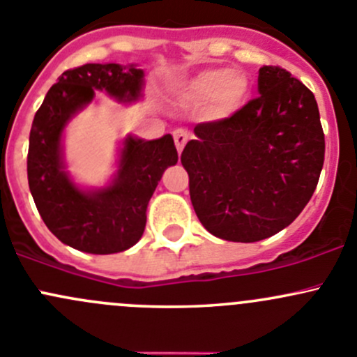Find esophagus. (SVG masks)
Returning a JSON list of instances; mask_svg holds the SVG:
<instances>
[{
  "label": "esophagus",
  "mask_w": 357,
  "mask_h": 357,
  "mask_svg": "<svg viewBox=\"0 0 357 357\" xmlns=\"http://www.w3.org/2000/svg\"><path fill=\"white\" fill-rule=\"evenodd\" d=\"M190 139V132L187 130V128H177V130L174 132V141H175V148H177L178 154L183 151V148H185L187 141Z\"/></svg>",
  "instance_id": "1"
}]
</instances>
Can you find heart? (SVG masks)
<instances>
[{"instance_id": "1", "label": "heart", "mask_w": 357, "mask_h": 357, "mask_svg": "<svg viewBox=\"0 0 357 357\" xmlns=\"http://www.w3.org/2000/svg\"><path fill=\"white\" fill-rule=\"evenodd\" d=\"M249 94V82L230 68H211L190 80L187 99L196 105L211 102L213 116H229L242 106Z\"/></svg>"}]
</instances>
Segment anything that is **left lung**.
Wrapping results in <instances>:
<instances>
[{
	"label": "left lung",
	"mask_w": 357,
	"mask_h": 357,
	"mask_svg": "<svg viewBox=\"0 0 357 357\" xmlns=\"http://www.w3.org/2000/svg\"><path fill=\"white\" fill-rule=\"evenodd\" d=\"M258 91L229 119L197 123L180 156L199 222L232 242L289 227L310 203L325 161L314 94L271 65L259 68Z\"/></svg>",
	"instance_id": "1"
}]
</instances>
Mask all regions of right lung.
I'll use <instances>...</instances> for the list:
<instances>
[{
	"instance_id": "right-lung-1",
	"label": "right lung",
	"mask_w": 357,
	"mask_h": 357,
	"mask_svg": "<svg viewBox=\"0 0 357 357\" xmlns=\"http://www.w3.org/2000/svg\"><path fill=\"white\" fill-rule=\"evenodd\" d=\"M141 68L119 63H87L61 73L47 91L32 122L27 178L43 222L63 244L91 255H113L132 248L144 234L146 209L161 175L177 163L174 137L142 141L128 135L119 172L108 187L82 190L65 172L61 134L77 112L89 105L94 91L116 101L141 98Z\"/></svg>"
}]
</instances>
